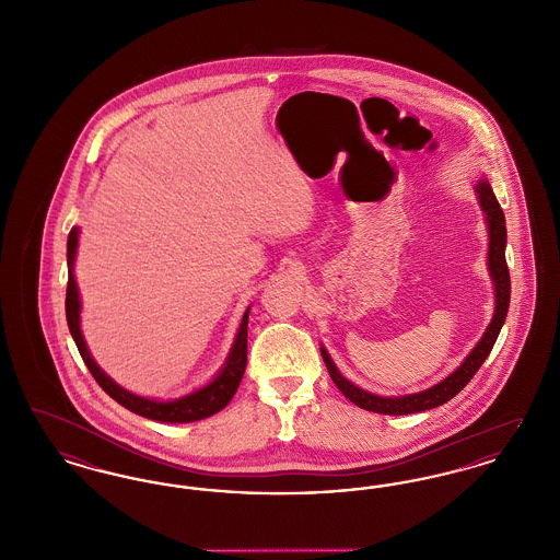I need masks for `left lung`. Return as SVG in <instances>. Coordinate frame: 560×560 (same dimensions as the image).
<instances>
[{
	"instance_id": "obj_1",
	"label": "left lung",
	"mask_w": 560,
	"mask_h": 560,
	"mask_svg": "<svg viewBox=\"0 0 560 560\" xmlns=\"http://www.w3.org/2000/svg\"><path fill=\"white\" fill-rule=\"evenodd\" d=\"M477 195H479L480 208L487 213V231H489V254H487V267L489 275L493 279L495 285V313L493 319L489 323L487 331L482 334L479 345L472 348V352L464 359V363L447 375L443 382L434 384L432 388L416 393V395H405V397H377L372 395L359 386H354L352 382H348L342 373L338 372V368L334 365L331 357L327 354V350L320 347V357L327 365V372L331 375L334 384L340 388V393L347 397L350 402H354L361 409H368L373 413H386V416H407V413H418V411H427L432 407H439L443 402L453 399L470 380L472 375L479 372L480 365L485 363V359L489 357L491 348L495 345L500 329L504 325L508 315V306H510V272L506 265V218L504 212L491 190V185L482 178L477 183Z\"/></svg>"
}]
</instances>
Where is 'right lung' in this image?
Here are the masks:
<instances>
[{"label":"right lung","instance_id":"right-lung-1","mask_svg":"<svg viewBox=\"0 0 560 560\" xmlns=\"http://www.w3.org/2000/svg\"><path fill=\"white\" fill-rule=\"evenodd\" d=\"M78 241H80V229L73 226L69 233L67 241V265H69V283H67V323H69V331L78 345L81 359L88 365L90 373L94 375V380L98 382V386L107 393L110 399L117 400L119 405H124L126 409H130L133 413L155 420V422H170V424H183V422H197L203 418H210L213 413H218L220 409H224L233 395L240 388L241 377L245 372V363H247V319H249V308L243 313L241 317L240 329L235 336L233 348L229 352V359L224 363V368L218 372L212 382L195 393H190L187 397L174 400H155L138 397L130 390L121 388L117 382H113L107 373L103 372L96 361L92 359L90 350L85 347V340L81 336L80 327V292H78V283H75V275H73V265H75V254H78Z\"/></svg>","mask_w":560,"mask_h":560}]
</instances>
